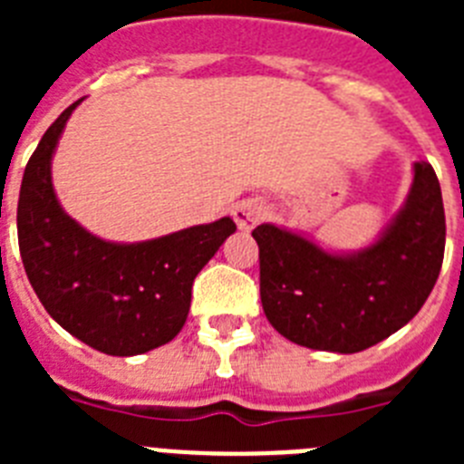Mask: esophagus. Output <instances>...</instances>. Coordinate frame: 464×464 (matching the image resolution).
Segmentation results:
<instances>
[{"instance_id":"1","label":"esophagus","mask_w":464,"mask_h":464,"mask_svg":"<svg viewBox=\"0 0 464 464\" xmlns=\"http://www.w3.org/2000/svg\"><path fill=\"white\" fill-rule=\"evenodd\" d=\"M267 202H262L257 197H251V199H241L235 207V211H232V216H235L237 225H239L241 229H253L257 223H262V220L267 218Z\"/></svg>"}]
</instances>
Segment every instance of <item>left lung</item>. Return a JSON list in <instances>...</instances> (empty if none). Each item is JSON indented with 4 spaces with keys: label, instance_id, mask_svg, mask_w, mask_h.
Returning a JSON list of instances; mask_svg holds the SVG:
<instances>
[{
    "label": "left lung",
    "instance_id": "left-lung-1",
    "mask_svg": "<svg viewBox=\"0 0 464 464\" xmlns=\"http://www.w3.org/2000/svg\"><path fill=\"white\" fill-rule=\"evenodd\" d=\"M260 299L274 330L299 346L358 353L407 325L432 293L446 244L440 179L413 165L391 227L355 256H332L293 232L257 225Z\"/></svg>",
    "mask_w": 464,
    "mask_h": 464
}]
</instances>
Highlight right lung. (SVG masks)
I'll return each mask as SVG.
<instances>
[{
  "instance_id": "1",
  "label": "right lung",
  "mask_w": 464,
  "mask_h": 464,
  "mask_svg": "<svg viewBox=\"0 0 464 464\" xmlns=\"http://www.w3.org/2000/svg\"><path fill=\"white\" fill-rule=\"evenodd\" d=\"M73 102L41 137L18 197V244L41 304L69 334L106 355H139L181 332L192 283L237 229L232 218L141 244H109L57 202L51 158Z\"/></svg>"
}]
</instances>
